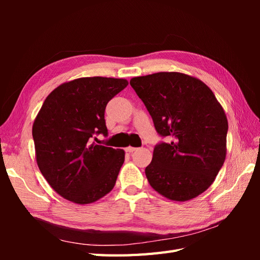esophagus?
<instances>
[{"instance_id":"obj_1","label":"esophagus","mask_w":260,"mask_h":260,"mask_svg":"<svg viewBox=\"0 0 260 260\" xmlns=\"http://www.w3.org/2000/svg\"><path fill=\"white\" fill-rule=\"evenodd\" d=\"M137 150L136 147H133V146H127L126 148H125V151L127 152V153H133V152H135Z\"/></svg>"}]
</instances>
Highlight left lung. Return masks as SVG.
Returning a JSON list of instances; mask_svg holds the SVG:
<instances>
[{
    "instance_id": "left-lung-1",
    "label": "left lung",
    "mask_w": 260,
    "mask_h": 260,
    "mask_svg": "<svg viewBox=\"0 0 260 260\" xmlns=\"http://www.w3.org/2000/svg\"><path fill=\"white\" fill-rule=\"evenodd\" d=\"M169 143L154 148L148 183L172 201L194 199L213 183L227 155L228 120L221 104L200 79L176 71L129 81Z\"/></svg>"
}]
</instances>
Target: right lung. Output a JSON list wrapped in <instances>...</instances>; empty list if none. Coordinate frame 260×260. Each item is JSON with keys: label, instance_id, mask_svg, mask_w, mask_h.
<instances>
[{"label": "right lung", "instance_id": "right-lung-1", "mask_svg": "<svg viewBox=\"0 0 260 260\" xmlns=\"http://www.w3.org/2000/svg\"><path fill=\"white\" fill-rule=\"evenodd\" d=\"M127 85L123 78L84 77L58 86L42 104L32 126L37 164L63 199L89 204L115 186L125 151L92 137L107 136L105 108Z\"/></svg>", "mask_w": 260, "mask_h": 260}]
</instances>
